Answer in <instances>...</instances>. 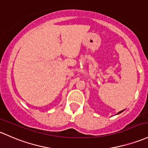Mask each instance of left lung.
Wrapping results in <instances>:
<instances>
[{
    "label": "left lung",
    "instance_id": "1",
    "mask_svg": "<svg viewBox=\"0 0 148 148\" xmlns=\"http://www.w3.org/2000/svg\"><path fill=\"white\" fill-rule=\"evenodd\" d=\"M123 111H124V110H123V111H119V113H117V114H119V113H122V112H123Z\"/></svg>",
    "mask_w": 148,
    "mask_h": 148
}]
</instances>
